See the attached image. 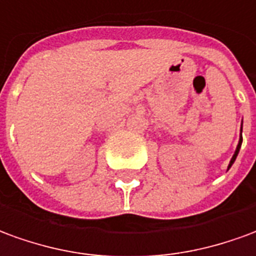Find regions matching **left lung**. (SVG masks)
<instances>
[{
    "mask_svg": "<svg viewBox=\"0 0 256 256\" xmlns=\"http://www.w3.org/2000/svg\"><path fill=\"white\" fill-rule=\"evenodd\" d=\"M241 131H242V128H241ZM241 143H242V135H240V140H238V144H237V148H236L234 154H233V157H232V160H230L229 166H228V170H230V166H233V162H234V161H236V157H237V154H238V152H240Z\"/></svg>",
    "mask_w": 256,
    "mask_h": 256,
    "instance_id": "left-lung-1",
    "label": "left lung"
}]
</instances>
